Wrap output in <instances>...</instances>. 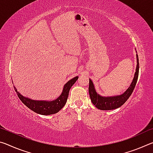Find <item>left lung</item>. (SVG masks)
<instances>
[{"label":"left lung","instance_id":"1","mask_svg":"<svg viewBox=\"0 0 153 153\" xmlns=\"http://www.w3.org/2000/svg\"><path fill=\"white\" fill-rule=\"evenodd\" d=\"M136 59L137 65L132 82L131 83L130 86L126 90V91L123 93L122 94L113 96V97H102L100 94H97V92L95 90L93 82L91 79H89L88 90L92 104L95 105L96 107L100 110H113L120 107L121 105H123L127 101V100L131 96V93L133 92L134 88L136 86L137 80H138L139 74V61L138 56L137 54Z\"/></svg>","mask_w":153,"mask_h":153}]
</instances>
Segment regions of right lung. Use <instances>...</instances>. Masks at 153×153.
Returning <instances> with one entry per match:
<instances>
[{
  "label": "right lung",
  "mask_w": 153,
  "mask_h": 153,
  "mask_svg": "<svg viewBox=\"0 0 153 153\" xmlns=\"http://www.w3.org/2000/svg\"><path fill=\"white\" fill-rule=\"evenodd\" d=\"M77 79H78V77L76 76L67 82L64 85L61 94L56 99L51 100V101L32 100L29 98L23 97L19 92H17L15 87H14V88L21 101L24 103L27 107L38 114L48 115L56 113L64 107L67 102V98H68L69 90L71 89V86L75 84Z\"/></svg>",
  "instance_id": "obj_1"
}]
</instances>
